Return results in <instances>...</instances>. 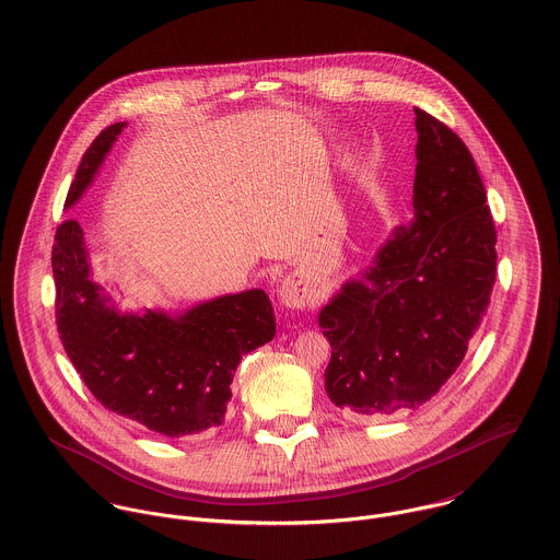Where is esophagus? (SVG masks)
<instances>
[{
    "label": "esophagus",
    "instance_id": "1",
    "mask_svg": "<svg viewBox=\"0 0 560 560\" xmlns=\"http://www.w3.org/2000/svg\"><path fill=\"white\" fill-rule=\"evenodd\" d=\"M278 295H280L282 306L293 308V311H302V308H306V306H308V300H311L308 289H306L302 282L291 280V278H289V280H284V282L280 284Z\"/></svg>",
    "mask_w": 560,
    "mask_h": 560
}]
</instances>
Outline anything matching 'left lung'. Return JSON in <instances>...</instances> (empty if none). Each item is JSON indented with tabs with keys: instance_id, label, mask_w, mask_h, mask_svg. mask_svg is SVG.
<instances>
[{
	"instance_id": "8db88e82",
	"label": "left lung",
	"mask_w": 560,
	"mask_h": 560,
	"mask_svg": "<svg viewBox=\"0 0 560 560\" xmlns=\"http://www.w3.org/2000/svg\"><path fill=\"white\" fill-rule=\"evenodd\" d=\"M413 114V222L319 313L331 345L325 390L353 416L431 399L462 364L495 282V226L477 163L444 122Z\"/></svg>"
}]
</instances>
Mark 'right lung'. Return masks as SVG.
Listing matches in <instances>:
<instances>
[{
  "mask_svg": "<svg viewBox=\"0 0 560 560\" xmlns=\"http://www.w3.org/2000/svg\"><path fill=\"white\" fill-rule=\"evenodd\" d=\"M127 122L103 129L81 158L67 207L80 200ZM56 323L73 366L107 409L167 438L224 420L241 358L276 334L265 291L198 304L183 315L118 313L92 282L80 222L58 226L51 252Z\"/></svg>",
  "mask_w": 560,
  "mask_h": 560,
  "instance_id": "right-lung-1",
  "label": "right lung"
}]
</instances>
